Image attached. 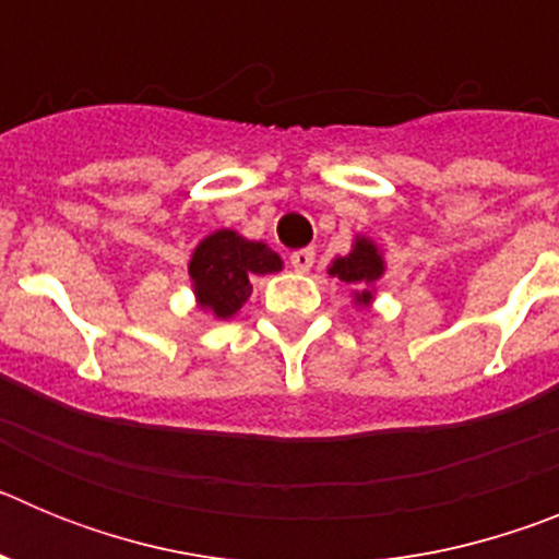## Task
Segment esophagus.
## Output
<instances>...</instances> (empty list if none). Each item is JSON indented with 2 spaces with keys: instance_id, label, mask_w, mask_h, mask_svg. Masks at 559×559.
I'll use <instances>...</instances> for the list:
<instances>
[{
  "instance_id": "esophagus-1",
  "label": "esophagus",
  "mask_w": 559,
  "mask_h": 559,
  "mask_svg": "<svg viewBox=\"0 0 559 559\" xmlns=\"http://www.w3.org/2000/svg\"><path fill=\"white\" fill-rule=\"evenodd\" d=\"M313 263H316L313 249H299L290 254V265H294V271H299V274H308V271L313 269Z\"/></svg>"
}]
</instances>
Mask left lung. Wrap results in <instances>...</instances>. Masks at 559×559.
<instances>
[{
  "mask_svg": "<svg viewBox=\"0 0 559 559\" xmlns=\"http://www.w3.org/2000/svg\"><path fill=\"white\" fill-rule=\"evenodd\" d=\"M330 276H338L341 283H347L353 288V305L358 310L372 308L374 294H378V283L386 274V260L383 251L374 243L372 237L355 235L353 249L344 257H333L328 265Z\"/></svg>",
  "mask_w": 559,
  "mask_h": 559,
  "instance_id": "obj_1",
  "label": "left lung"
}]
</instances>
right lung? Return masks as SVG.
Returning <instances> with one entry per match:
<instances>
[{"label":"right lung","mask_w":559,"mask_h":559,"mask_svg":"<svg viewBox=\"0 0 559 559\" xmlns=\"http://www.w3.org/2000/svg\"><path fill=\"white\" fill-rule=\"evenodd\" d=\"M283 271V257L263 240H249L235 229H215L190 254L192 296L199 310L226 322L251 296V276Z\"/></svg>","instance_id":"add662e5"}]
</instances>
